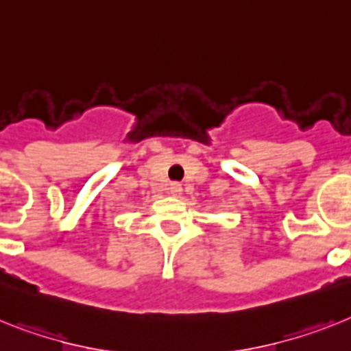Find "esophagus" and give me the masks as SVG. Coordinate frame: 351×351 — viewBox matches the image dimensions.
<instances>
[{"instance_id": "1", "label": "esophagus", "mask_w": 351, "mask_h": 351, "mask_svg": "<svg viewBox=\"0 0 351 351\" xmlns=\"http://www.w3.org/2000/svg\"><path fill=\"white\" fill-rule=\"evenodd\" d=\"M182 191H184V189H182V185H180V184H171V185H169V194H171V196L178 197L180 194H182Z\"/></svg>"}]
</instances>
